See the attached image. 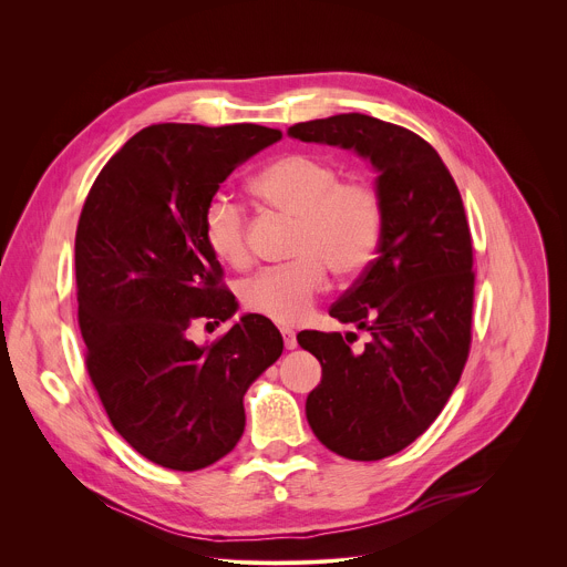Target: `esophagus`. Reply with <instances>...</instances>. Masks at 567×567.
<instances>
[{
    "label": "esophagus",
    "instance_id": "obj_1",
    "mask_svg": "<svg viewBox=\"0 0 567 567\" xmlns=\"http://www.w3.org/2000/svg\"><path fill=\"white\" fill-rule=\"evenodd\" d=\"M282 339H285V348H287V350H296V348H298L296 334H293L291 330H282Z\"/></svg>",
    "mask_w": 567,
    "mask_h": 567
}]
</instances>
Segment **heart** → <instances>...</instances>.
I'll list each match as a JSON object with an SVG mask.
<instances>
[{
  "label": "heart",
  "instance_id": "obj_1",
  "mask_svg": "<svg viewBox=\"0 0 567 567\" xmlns=\"http://www.w3.org/2000/svg\"><path fill=\"white\" fill-rule=\"evenodd\" d=\"M341 177L334 161L309 152L278 156L254 177V195L298 219V230L291 247L296 262L267 269L241 285L247 309L280 326H296L326 289L328 269L339 278H357L372 265L383 235V197L368 179ZM202 228L219 262L233 269L251 265L247 215L237 202L213 195Z\"/></svg>",
  "mask_w": 567,
  "mask_h": 567
}]
</instances>
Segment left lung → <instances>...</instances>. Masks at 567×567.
<instances>
[{"mask_svg": "<svg viewBox=\"0 0 567 567\" xmlns=\"http://www.w3.org/2000/svg\"><path fill=\"white\" fill-rule=\"evenodd\" d=\"M289 136L354 150L379 173V256L330 309L370 341L354 352L348 337L313 330L298 343L322 368L305 403L313 435L348 460H381L437 420L468 359L475 274L466 213L440 154L406 127L339 114L296 123Z\"/></svg>", "mask_w": 567, "mask_h": 567, "instance_id": "left-lung-1", "label": "left lung"}]
</instances>
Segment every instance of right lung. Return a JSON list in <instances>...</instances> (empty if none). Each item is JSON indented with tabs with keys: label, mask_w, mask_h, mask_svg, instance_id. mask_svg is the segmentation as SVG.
I'll return each instance as SVG.
<instances>
[{
	"label": "right lung",
	"mask_w": 567,
	"mask_h": 567,
	"mask_svg": "<svg viewBox=\"0 0 567 567\" xmlns=\"http://www.w3.org/2000/svg\"><path fill=\"white\" fill-rule=\"evenodd\" d=\"M282 132L161 123L134 134L96 177L75 230L78 326L90 379L118 435L173 471L204 468L245 433V392L282 354L260 313L208 346L197 320L237 305L204 239V208Z\"/></svg>",
	"instance_id": "add662e5"
}]
</instances>
